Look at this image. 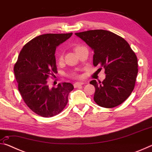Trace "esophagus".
Returning <instances> with one entry per match:
<instances>
[{"label": "esophagus", "mask_w": 152, "mask_h": 152, "mask_svg": "<svg viewBox=\"0 0 152 152\" xmlns=\"http://www.w3.org/2000/svg\"><path fill=\"white\" fill-rule=\"evenodd\" d=\"M84 84V82H75V83L74 84V88H77V87H78L81 85H83Z\"/></svg>", "instance_id": "obj_1"}]
</instances>
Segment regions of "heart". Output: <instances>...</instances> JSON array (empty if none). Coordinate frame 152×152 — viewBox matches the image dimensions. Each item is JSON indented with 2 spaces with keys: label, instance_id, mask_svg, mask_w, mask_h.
<instances>
[{
  "label": "heart",
  "instance_id": "b5f03b06",
  "mask_svg": "<svg viewBox=\"0 0 152 152\" xmlns=\"http://www.w3.org/2000/svg\"><path fill=\"white\" fill-rule=\"evenodd\" d=\"M80 46H76V47L75 48V50H76V49H77V48H80ZM58 60H59V61H61V60H63V56H62V55H61V54H60V55H59Z\"/></svg>",
  "mask_w": 152,
  "mask_h": 152
}]
</instances>
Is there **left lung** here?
<instances>
[{"mask_svg": "<svg viewBox=\"0 0 152 152\" xmlns=\"http://www.w3.org/2000/svg\"><path fill=\"white\" fill-rule=\"evenodd\" d=\"M94 51L93 65L104 68L106 78L95 80L94 101L99 106L113 108L123 103L134 89L138 72L137 58L129 43L109 31L96 29L75 33Z\"/></svg>", "mask_w": 152, "mask_h": 152, "instance_id": "1", "label": "left lung"}]
</instances>
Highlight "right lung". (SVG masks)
Returning <instances> with one entry per match:
<instances>
[{
	"instance_id": "obj_1",
	"label": "right lung",
	"mask_w": 152,
	"mask_h": 152,
	"mask_svg": "<svg viewBox=\"0 0 152 152\" xmlns=\"http://www.w3.org/2000/svg\"><path fill=\"white\" fill-rule=\"evenodd\" d=\"M72 33H47L25 44L14 66L20 94L29 109L43 117H51L62 111L68 94L74 89L69 82L49 88L47 79L58 73L55 52L57 46L70 38Z\"/></svg>"
}]
</instances>
